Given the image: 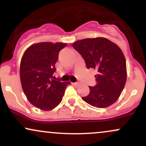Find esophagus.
I'll return each mask as SVG.
<instances>
[{
	"label": "esophagus",
	"instance_id": "esophagus-1",
	"mask_svg": "<svg viewBox=\"0 0 146 146\" xmlns=\"http://www.w3.org/2000/svg\"><path fill=\"white\" fill-rule=\"evenodd\" d=\"M72 84L75 85V86H78L80 84H79V82H74V83H72Z\"/></svg>",
	"mask_w": 146,
	"mask_h": 146
}]
</instances>
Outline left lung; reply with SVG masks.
I'll return each instance as SVG.
<instances>
[{
  "mask_svg": "<svg viewBox=\"0 0 146 146\" xmlns=\"http://www.w3.org/2000/svg\"><path fill=\"white\" fill-rule=\"evenodd\" d=\"M72 46L82 55L87 68H94L97 84L82 100L96 108H106L118 100L127 78L126 62L121 48L106 38H86Z\"/></svg>",
  "mask_w": 146,
  "mask_h": 146,
  "instance_id": "left-lung-1",
  "label": "left lung"
}]
</instances>
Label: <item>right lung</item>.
I'll use <instances>...</instances> for the list:
<instances>
[{"label":"right lung","mask_w":146,"mask_h":146,"mask_svg":"<svg viewBox=\"0 0 146 146\" xmlns=\"http://www.w3.org/2000/svg\"><path fill=\"white\" fill-rule=\"evenodd\" d=\"M66 43L40 42L31 45L22 57L20 77L23 91L31 104L40 110H53L62 102L69 82L56 81L58 54Z\"/></svg>","instance_id":"1"}]
</instances>
